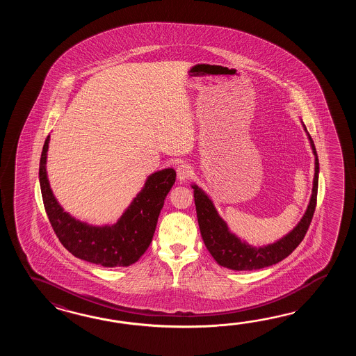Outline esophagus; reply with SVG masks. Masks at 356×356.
Listing matches in <instances>:
<instances>
[{"label": "esophagus", "mask_w": 356, "mask_h": 356, "mask_svg": "<svg viewBox=\"0 0 356 356\" xmlns=\"http://www.w3.org/2000/svg\"><path fill=\"white\" fill-rule=\"evenodd\" d=\"M192 175V168L189 167L188 164H181L177 168V177L181 181H184L188 179L189 177Z\"/></svg>", "instance_id": "obj_1"}]
</instances>
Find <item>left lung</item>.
<instances>
[{
	"label": "left lung",
	"mask_w": 356,
	"mask_h": 356,
	"mask_svg": "<svg viewBox=\"0 0 356 356\" xmlns=\"http://www.w3.org/2000/svg\"><path fill=\"white\" fill-rule=\"evenodd\" d=\"M302 129L307 132L310 147L314 155V178L312 196L300 221L293 227V230H290L288 234L284 235L276 242L254 247L241 239L238 235L230 232L227 221L220 216L209 195L204 189L200 188L196 183H192L191 187L193 188L197 220L204 245L220 266L234 271L259 270L267 266L276 265L284 258L288 257L302 242L316 210L319 175V161L316 146L302 121Z\"/></svg>",
	"instance_id": "obj_1"
}]
</instances>
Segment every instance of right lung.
Here are the masks:
<instances>
[{"instance_id":"obj_1","label":"right lung","mask_w":356,"mask_h":356,"mask_svg":"<svg viewBox=\"0 0 356 356\" xmlns=\"http://www.w3.org/2000/svg\"><path fill=\"white\" fill-rule=\"evenodd\" d=\"M47 137L39 163V183L43 204L54 233L75 257L103 267H127L149 248L160 210L175 181V170L165 168L149 175L144 187L114 224L91 225L63 210L51 188L47 175Z\"/></svg>"}]
</instances>
